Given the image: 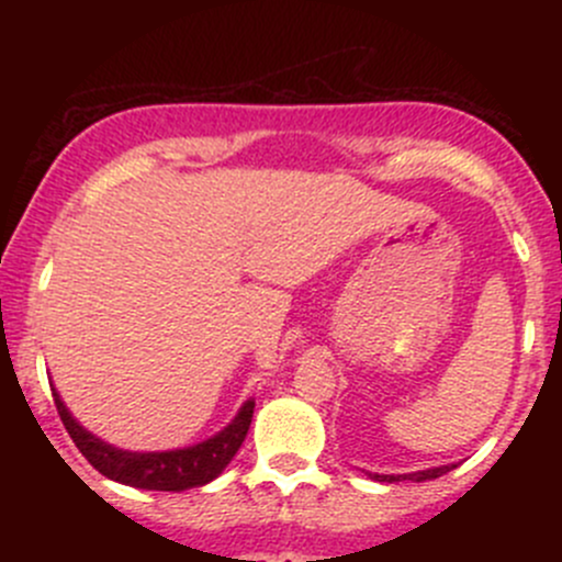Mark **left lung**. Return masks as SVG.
<instances>
[{"label": "left lung", "instance_id": "obj_1", "mask_svg": "<svg viewBox=\"0 0 562 562\" xmlns=\"http://www.w3.org/2000/svg\"><path fill=\"white\" fill-rule=\"evenodd\" d=\"M451 468H457V464H440V468L418 470V473H405V475H378V473H370V479L389 481V484H394V481H429V479H438V475L449 473Z\"/></svg>", "mask_w": 562, "mask_h": 562}]
</instances>
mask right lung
I'll use <instances>...</instances> for the list:
<instances>
[{"mask_svg":"<svg viewBox=\"0 0 562 562\" xmlns=\"http://www.w3.org/2000/svg\"><path fill=\"white\" fill-rule=\"evenodd\" d=\"M54 391L56 411H59L61 424L70 432L72 443L78 446L83 457L89 459L94 470L105 475V479L119 481V484L138 486V490H157V492H184L192 486H203L209 481L217 479L236 451L241 449L247 438L249 422H252L255 402L247 400L234 416V422L225 429H220L214 438L203 440V443L187 446V449L173 451H124L113 449L111 443L100 440L98 435L87 432L81 424L72 418L61 396Z\"/></svg>","mask_w":562,"mask_h":562,"instance_id":"obj_1","label":"right lung"}]
</instances>
